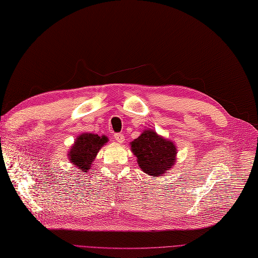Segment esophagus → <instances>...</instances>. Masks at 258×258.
I'll return each mask as SVG.
<instances>
[{"label":"esophagus","instance_id":"1","mask_svg":"<svg viewBox=\"0 0 258 258\" xmlns=\"http://www.w3.org/2000/svg\"><path fill=\"white\" fill-rule=\"evenodd\" d=\"M114 140L117 143H123L124 142V137L121 134H116L114 136Z\"/></svg>","mask_w":258,"mask_h":258}]
</instances>
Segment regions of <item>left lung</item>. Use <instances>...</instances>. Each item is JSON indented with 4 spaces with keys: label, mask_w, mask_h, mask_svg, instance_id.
I'll use <instances>...</instances> for the list:
<instances>
[{
    "label": "left lung",
    "mask_w": 258,
    "mask_h": 258,
    "mask_svg": "<svg viewBox=\"0 0 258 258\" xmlns=\"http://www.w3.org/2000/svg\"><path fill=\"white\" fill-rule=\"evenodd\" d=\"M130 146L139 167L148 175L161 176L175 165L176 145L153 129H145L139 138L130 142Z\"/></svg>",
    "instance_id": "obj_1"
}]
</instances>
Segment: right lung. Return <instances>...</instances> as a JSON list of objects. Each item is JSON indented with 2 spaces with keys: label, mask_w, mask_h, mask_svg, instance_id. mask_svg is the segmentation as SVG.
Instances as JSON below:
<instances>
[{
  "label": "right lung",
  "mask_w": 258,
  "mask_h": 258,
  "mask_svg": "<svg viewBox=\"0 0 258 258\" xmlns=\"http://www.w3.org/2000/svg\"><path fill=\"white\" fill-rule=\"evenodd\" d=\"M108 142L106 136L95 134H81L77 136L74 143L68 152V158L70 162L83 172H88L93 165L99 151Z\"/></svg>",
  "instance_id": "add662e5"
}]
</instances>
